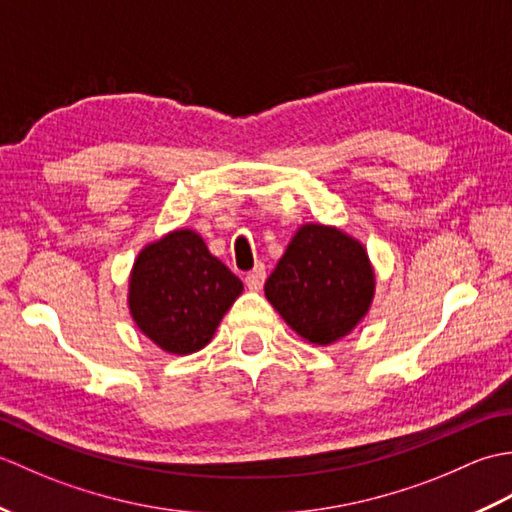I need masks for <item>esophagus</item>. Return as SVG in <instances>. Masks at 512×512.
<instances>
[{"label":"esophagus","instance_id":"34e87169","mask_svg":"<svg viewBox=\"0 0 512 512\" xmlns=\"http://www.w3.org/2000/svg\"><path fill=\"white\" fill-rule=\"evenodd\" d=\"M264 281H266V268H264V264H257V266L246 275V286H248L250 290H262Z\"/></svg>","mask_w":512,"mask_h":512}]
</instances>
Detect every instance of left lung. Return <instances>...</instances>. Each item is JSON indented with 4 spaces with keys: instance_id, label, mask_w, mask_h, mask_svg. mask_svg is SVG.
Here are the masks:
<instances>
[{
    "instance_id": "left-lung-1",
    "label": "left lung",
    "mask_w": 512,
    "mask_h": 512,
    "mask_svg": "<svg viewBox=\"0 0 512 512\" xmlns=\"http://www.w3.org/2000/svg\"><path fill=\"white\" fill-rule=\"evenodd\" d=\"M264 292L303 341L332 345L367 317L376 270L361 239L339 226L306 222L292 235Z\"/></svg>"
}]
</instances>
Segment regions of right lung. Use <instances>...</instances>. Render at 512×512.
<instances>
[{
    "instance_id": "right-lung-1",
    "label": "right lung",
    "mask_w": 512,
    "mask_h": 512,
    "mask_svg": "<svg viewBox=\"0 0 512 512\" xmlns=\"http://www.w3.org/2000/svg\"><path fill=\"white\" fill-rule=\"evenodd\" d=\"M244 292L193 228H173L145 244L127 281L136 328L162 352L187 356L211 343L228 308Z\"/></svg>"
}]
</instances>
